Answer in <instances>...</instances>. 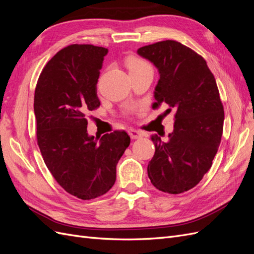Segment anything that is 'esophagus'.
<instances>
[{"label":"esophagus","instance_id":"34e87169","mask_svg":"<svg viewBox=\"0 0 254 254\" xmlns=\"http://www.w3.org/2000/svg\"><path fill=\"white\" fill-rule=\"evenodd\" d=\"M128 133L131 139H139V137L143 136V133L141 131H139V130H135V129H129Z\"/></svg>","mask_w":254,"mask_h":254}]
</instances>
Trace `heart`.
Here are the masks:
<instances>
[{
  "instance_id": "heart-1",
  "label": "heart",
  "mask_w": 254,
  "mask_h": 254,
  "mask_svg": "<svg viewBox=\"0 0 254 254\" xmlns=\"http://www.w3.org/2000/svg\"><path fill=\"white\" fill-rule=\"evenodd\" d=\"M126 66L128 68L129 73L139 71V70H143V68H146V67H150L148 65V64L145 63L144 60H142L140 58H135V57H129V58H127V60H126Z\"/></svg>"
}]
</instances>
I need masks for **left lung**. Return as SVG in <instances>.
I'll return each instance as SVG.
<instances>
[{"label":"left lung","mask_w":254,"mask_h":254,"mask_svg":"<svg viewBox=\"0 0 254 254\" xmlns=\"http://www.w3.org/2000/svg\"><path fill=\"white\" fill-rule=\"evenodd\" d=\"M136 53L160 75L152 109L167 104L175 111L174 130L167 139L152 136L156 151L148 177L158 190L180 194L202 179L219 147L225 113L216 80L205 60L180 42L161 41Z\"/></svg>","instance_id":"1"}]
</instances>
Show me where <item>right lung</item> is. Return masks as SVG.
Instances as JSON below:
<instances>
[{
  "mask_svg": "<svg viewBox=\"0 0 254 254\" xmlns=\"http://www.w3.org/2000/svg\"><path fill=\"white\" fill-rule=\"evenodd\" d=\"M108 49L73 44L44 66L35 90L37 140L44 163L68 194L102 196L117 179V164L130 144L125 131L88 133L87 112L98 108L96 84Z\"/></svg>",
  "mask_w": 254,
  "mask_h": 254,
  "instance_id": "obj_1",
  "label": "right lung"
}]
</instances>
